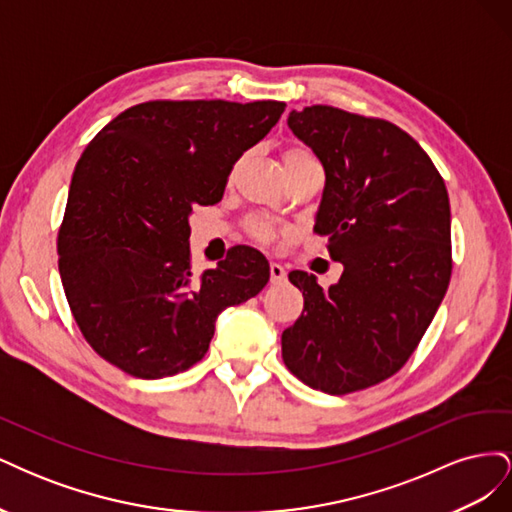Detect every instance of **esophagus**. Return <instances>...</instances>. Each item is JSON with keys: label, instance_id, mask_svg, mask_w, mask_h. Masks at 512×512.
<instances>
[{"label": "esophagus", "instance_id": "obj_1", "mask_svg": "<svg viewBox=\"0 0 512 512\" xmlns=\"http://www.w3.org/2000/svg\"><path fill=\"white\" fill-rule=\"evenodd\" d=\"M271 284H282L286 280V269L280 265V262H271Z\"/></svg>", "mask_w": 512, "mask_h": 512}]
</instances>
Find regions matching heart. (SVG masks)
Returning a JSON list of instances; mask_svg holds the SVG:
<instances>
[{
    "mask_svg": "<svg viewBox=\"0 0 512 512\" xmlns=\"http://www.w3.org/2000/svg\"><path fill=\"white\" fill-rule=\"evenodd\" d=\"M294 158H312V153H309L307 149H299V147L297 149H288L284 160H294ZM250 230H252V235L258 241H267V239H271L275 235V226L269 220H265V218H254Z\"/></svg>",
    "mask_w": 512,
    "mask_h": 512,
    "instance_id": "b5f03b06",
    "label": "heart"
}]
</instances>
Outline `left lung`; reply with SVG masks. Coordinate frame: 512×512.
Segmentation results:
<instances>
[{
	"label": "left lung",
	"mask_w": 512,
	"mask_h": 512,
	"mask_svg": "<svg viewBox=\"0 0 512 512\" xmlns=\"http://www.w3.org/2000/svg\"><path fill=\"white\" fill-rule=\"evenodd\" d=\"M288 128L324 168L316 232L344 265L324 290L290 271L301 318L282 359L312 389L346 395L404 367L451 282V205L440 173L410 134L333 106L290 111Z\"/></svg>",
	"instance_id": "8db88e82"
}]
</instances>
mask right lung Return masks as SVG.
Masks as SVG:
<instances>
[{"instance_id": "add662e5", "label": "right lung", "mask_w": 512, "mask_h": 512, "mask_svg": "<svg viewBox=\"0 0 512 512\" xmlns=\"http://www.w3.org/2000/svg\"><path fill=\"white\" fill-rule=\"evenodd\" d=\"M284 108L143 102L85 147L57 252L72 316L102 359L143 380L179 374L203 359L224 309L267 286L269 262L247 245L194 277L190 215L222 200L232 164Z\"/></svg>"}]
</instances>
